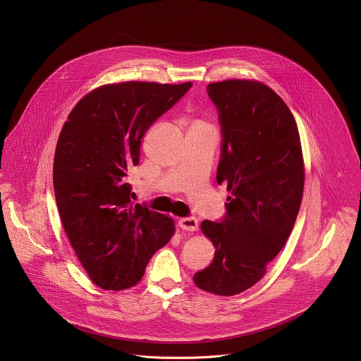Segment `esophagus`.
I'll use <instances>...</instances> for the list:
<instances>
[{"instance_id":"34e87169","label":"esophagus","mask_w":361,"mask_h":361,"mask_svg":"<svg viewBox=\"0 0 361 361\" xmlns=\"http://www.w3.org/2000/svg\"><path fill=\"white\" fill-rule=\"evenodd\" d=\"M178 227L184 231H195L198 228V221L192 217H185L178 220Z\"/></svg>"}]
</instances>
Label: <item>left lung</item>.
I'll use <instances>...</instances> for the list:
<instances>
[{
	"instance_id": "8db88e82",
	"label": "left lung",
	"mask_w": 361,
	"mask_h": 361,
	"mask_svg": "<svg viewBox=\"0 0 361 361\" xmlns=\"http://www.w3.org/2000/svg\"><path fill=\"white\" fill-rule=\"evenodd\" d=\"M219 110L223 145L217 183H227V216L204 220L216 251L194 276L198 288L235 295L260 281L294 227L304 190L295 120L281 97L254 80L207 85Z\"/></svg>"
}]
</instances>
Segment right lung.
I'll use <instances>...</instances> for the list:
<instances>
[{
  "instance_id": "add662e5",
  "label": "right lung",
  "mask_w": 361,
  "mask_h": 361,
  "mask_svg": "<svg viewBox=\"0 0 361 361\" xmlns=\"http://www.w3.org/2000/svg\"><path fill=\"white\" fill-rule=\"evenodd\" d=\"M191 82L126 81L84 95L64 123L54 156V191L67 237L91 281L104 290L135 286L174 220L133 204L128 170L140 161L149 126Z\"/></svg>"
}]
</instances>
